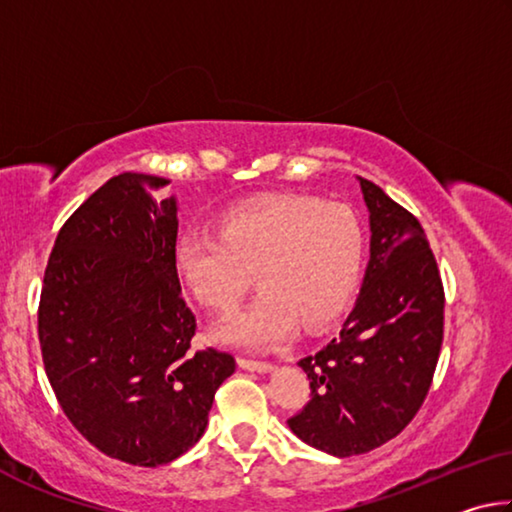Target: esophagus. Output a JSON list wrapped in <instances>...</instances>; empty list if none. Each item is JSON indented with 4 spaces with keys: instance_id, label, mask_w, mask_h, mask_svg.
I'll use <instances>...</instances> for the list:
<instances>
[{
    "instance_id": "obj_1",
    "label": "esophagus",
    "mask_w": 512,
    "mask_h": 512,
    "mask_svg": "<svg viewBox=\"0 0 512 512\" xmlns=\"http://www.w3.org/2000/svg\"><path fill=\"white\" fill-rule=\"evenodd\" d=\"M239 366L244 370H253V372H271L273 370L271 361H257V359H248V357H239Z\"/></svg>"
}]
</instances>
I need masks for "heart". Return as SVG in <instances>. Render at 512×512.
Returning a JSON list of instances; mask_svg holds the SVG:
<instances>
[{
  "label": "heart",
  "instance_id": "b5f03b06",
  "mask_svg": "<svg viewBox=\"0 0 512 512\" xmlns=\"http://www.w3.org/2000/svg\"><path fill=\"white\" fill-rule=\"evenodd\" d=\"M366 230L357 212L307 196H266L219 219V235L187 232L173 248L185 289L219 314H230L253 284L259 296L216 327V339L271 348L300 320L316 329L343 314L357 289Z\"/></svg>",
  "mask_w": 512,
  "mask_h": 512
}]
</instances>
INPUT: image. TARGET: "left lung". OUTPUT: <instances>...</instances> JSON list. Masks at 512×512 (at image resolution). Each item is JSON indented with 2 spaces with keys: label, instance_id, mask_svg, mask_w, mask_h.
Wrapping results in <instances>:
<instances>
[{
  "label": "left lung",
  "instance_id": "left-lung-1",
  "mask_svg": "<svg viewBox=\"0 0 512 512\" xmlns=\"http://www.w3.org/2000/svg\"><path fill=\"white\" fill-rule=\"evenodd\" d=\"M370 212V262L341 332L300 359L311 400L289 427L332 456L395 438L429 393L443 345L445 291L420 221L359 178Z\"/></svg>",
  "mask_w": 512,
  "mask_h": 512
}]
</instances>
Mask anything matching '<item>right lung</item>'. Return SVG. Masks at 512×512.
I'll list each match as a JSON object with an SVG mask.
<instances>
[{
  "label": "right lung",
  "mask_w": 512,
  "mask_h": 512,
  "mask_svg": "<svg viewBox=\"0 0 512 512\" xmlns=\"http://www.w3.org/2000/svg\"><path fill=\"white\" fill-rule=\"evenodd\" d=\"M167 178L119 173L60 228L42 280L38 336L60 409L117 461H176L207 427L235 357L192 350L196 316L173 266Z\"/></svg>",
  "instance_id": "obj_1"
}]
</instances>
